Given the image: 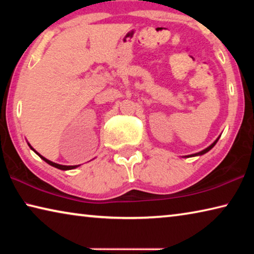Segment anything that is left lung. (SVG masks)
<instances>
[{
    "mask_svg": "<svg viewBox=\"0 0 254 254\" xmlns=\"http://www.w3.org/2000/svg\"><path fill=\"white\" fill-rule=\"evenodd\" d=\"M217 140H218V139H216V140H215V141H214V142H213L212 144H210L208 148H206V149H204V150H203V151H200V152H197V153H194V154H190V156H188V157H195V156H201V154H204V153H206V152H208V151H209V150H210V149H212V148L214 147V145H215V144H216V142H217Z\"/></svg>",
    "mask_w": 254,
    "mask_h": 254,
    "instance_id": "8db88e82",
    "label": "left lung"
}]
</instances>
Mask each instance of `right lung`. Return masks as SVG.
Segmentation results:
<instances>
[{
	"label": "right lung",
	"instance_id": "obj_1",
	"mask_svg": "<svg viewBox=\"0 0 254 254\" xmlns=\"http://www.w3.org/2000/svg\"><path fill=\"white\" fill-rule=\"evenodd\" d=\"M29 147L30 148H31L32 150H33V151L34 152H36L37 154H38V156H39L41 159H42V160H45L47 163H49V165L50 166H53V167H55V168H58V169H60V170H70V169H75V168H77V167H78V166H64V165H58V163H56V162H53V161H50V160H48V159H46L45 157H42L41 156V154L40 153H38L37 151H36V150H34L32 147H31V145H30L29 144Z\"/></svg>",
	"mask_w": 254,
	"mask_h": 254
}]
</instances>
